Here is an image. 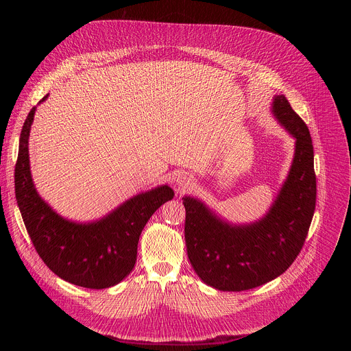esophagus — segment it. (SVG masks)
Instances as JSON below:
<instances>
[{"label":"esophagus","mask_w":351,"mask_h":351,"mask_svg":"<svg viewBox=\"0 0 351 351\" xmlns=\"http://www.w3.org/2000/svg\"><path fill=\"white\" fill-rule=\"evenodd\" d=\"M193 186V179L190 176L182 175L176 178V187L179 191H184L186 189H190Z\"/></svg>","instance_id":"esophagus-1"}]
</instances>
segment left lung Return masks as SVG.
I'll return each mask as SVG.
<instances>
[{
  "mask_svg": "<svg viewBox=\"0 0 351 351\" xmlns=\"http://www.w3.org/2000/svg\"><path fill=\"white\" fill-rule=\"evenodd\" d=\"M271 111L295 143L286 180L263 218L232 223L199 198H182L190 264L217 290H248L282 275L298 256L313 221L317 179L310 130L285 95L274 97Z\"/></svg>",
  "mask_w": 351,
  "mask_h": 351,
  "instance_id": "1",
  "label": "left lung"
}]
</instances>
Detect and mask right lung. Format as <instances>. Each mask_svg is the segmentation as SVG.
I'll list each match as a JSON object with an SVG mask.
<instances>
[{"mask_svg":"<svg viewBox=\"0 0 351 351\" xmlns=\"http://www.w3.org/2000/svg\"><path fill=\"white\" fill-rule=\"evenodd\" d=\"M36 110L32 108L23 123L15 167L16 202L27 233L40 258L61 279L87 289L115 286L136 264L138 237L147 221L175 193L168 184L157 186L91 222L61 217L40 197L30 172L29 136Z\"/></svg>","mask_w":351,"mask_h":351,"instance_id":"1","label":"right lung"}]
</instances>
